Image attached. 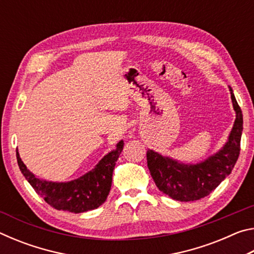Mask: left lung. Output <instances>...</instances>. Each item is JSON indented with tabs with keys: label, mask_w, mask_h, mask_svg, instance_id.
I'll use <instances>...</instances> for the list:
<instances>
[{
	"label": "left lung",
	"mask_w": 254,
	"mask_h": 254,
	"mask_svg": "<svg viewBox=\"0 0 254 254\" xmlns=\"http://www.w3.org/2000/svg\"><path fill=\"white\" fill-rule=\"evenodd\" d=\"M230 92L235 121L227 141L217 152L200 162L184 163L148 150V168L163 194L179 201L198 200L209 195L231 174L240 154L243 115L231 87Z\"/></svg>",
	"instance_id": "1"
}]
</instances>
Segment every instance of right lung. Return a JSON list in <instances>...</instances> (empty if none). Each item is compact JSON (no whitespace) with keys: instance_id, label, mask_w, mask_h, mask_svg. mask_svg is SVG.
I'll return each mask as SVG.
<instances>
[{"instance_id":"1","label":"right lung","mask_w":254,"mask_h":254,"mask_svg":"<svg viewBox=\"0 0 254 254\" xmlns=\"http://www.w3.org/2000/svg\"><path fill=\"white\" fill-rule=\"evenodd\" d=\"M123 145L124 142L121 140L117 148L103 157L91 171L65 183L48 182L38 178L21 160L18 151L16 159L21 173L38 195L56 209L77 214L100 207L106 200L111 190L115 162L122 152Z\"/></svg>"}]
</instances>
